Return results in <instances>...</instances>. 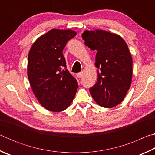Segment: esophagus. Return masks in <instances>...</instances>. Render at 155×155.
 Returning a JSON list of instances; mask_svg holds the SVG:
<instances>
[{"instance_id": "esophagus-1", "label": "esophagus", "mask_w": 155, "mask_h": 155, "mask_svg": "<svg viewBox=\"0 0 155 155\" xmlns=\"http://www.w3.org/2000/svg\"><path fill=\"white\" fill-rule=\"evenodd\" d=\"M83 72H78V73H77V77L78 78H81V77H82V76H83Z\"/></svg>"}]
</instances>
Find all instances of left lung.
Segmentation results:
<instances>
[{
    "label": "left lung",
    "mask_w": 155,
    "mask_h": 155,
    "mask_svg": "<svg viewBox=\"0 0 155 155\" xmlns=\"http://www.w3.org/2000/svg\"><path fill=\"white\" fill-rule=\"evenodd\" d=\"M85 46L96 50L95 65L98 78L90 92L101 107L112 108L124 100L130 88L133 60L125 41L120 35L103 30L85 31Z\"/></svg>",
    "instance_id": "8db88e82"
}]
</instances>
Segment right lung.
<instances>
[{
	"mask_svg": "<svg viewBox=\"0 0 155 155\" xmlns=\"http://www.w3.org/2000/svg\"><path fill=\"white\" fill-rule=\"evenodd\" d=\"M77 33L72 30L51 29L31 46L27 74L31 87L40 104L48 111L66 109L78 87L77 81L66 69L63 50Z\"/></svg>",
	"mask_w": 155,
	"mask_h": 155,
	"instance_id": "add662e5",
	"label": "right lung"
}]
</instances>
